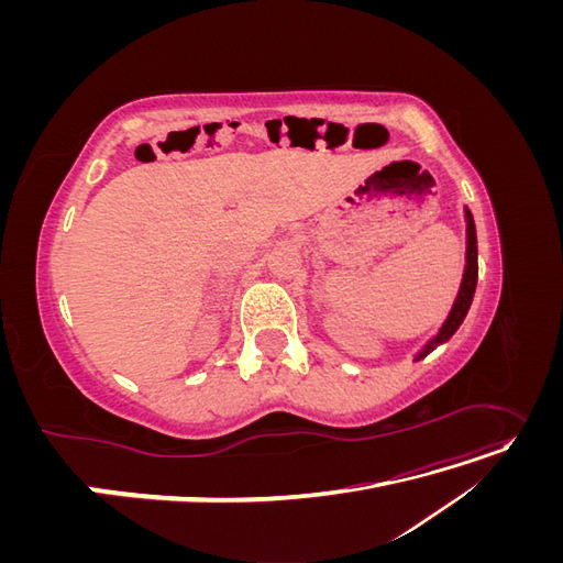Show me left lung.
<instances>
[{"label":"left lung","mask_w":563,"mask_h":563,"mask_svg":"<svg viewBox=\"0 0 563 563\" xmlns=\"http://www.w3.org/2000/svg\"><path fill=\"white\" fill-rule=\"evenodd\" d=\"M465 223H467V251H465V272H463V282H460V291L455 296V302L446 321L441 323L439 333L430 340V343L416 354V362L422 360V356H428L437 345L446 343V340L460 329V323H463V319L467 317V310L472 305V298L476 291V277H479V263H476V228L467 207H465Z\"/></svg>","instance_id":"1"}]
</instances>
